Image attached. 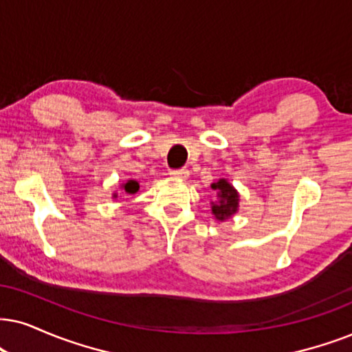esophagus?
Masks as SVG:
<instances>
[{"mask_svg": "<svg viewBox=\"0 0 352 352\" xmlns=\"http://www.w3.org/2000/svg\"><path fill=\"white\" fill-rule=\"evenodd\" d=\"M170 175L177 177V179L186 180V179H188L190 172H188V168H173V170H170Z\"/></svg>", "mask_w": 352, "mask_h": 352, "instance_id": "obj_1", "label": "esophagus"}]
</instances>
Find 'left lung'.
Segmentation results:
<instances>
[{"label": "left lung", "mask_w": 352, "mask_h": 352, "mask_svg": "<svg viewBox=\"0 0 352 352\" xmlns=\"http://www.w3.org/2000/svg\"><path fill=\"white\" fill-rule=\"evenodd\" d=\"M211 186L212 190H217V197H219V203H212V214L219 221L229 219L239 208L237 191L226 180H219L217 184H212Z\"/></svg>", "instance_id": "8db88e82"}]
</instances>
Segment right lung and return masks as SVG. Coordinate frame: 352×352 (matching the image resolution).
Returning <instances> with one entry per match:
<instances>
[{
  "label": "right lung",
  "mask_w": 352,
  "mask_h": 352,
  "mask_svg": "<svg viewBox=\"0 0 352 352\" xmlns=\"http://www.w3.org/2000/svg\"><path fill=\"white\" fill-rule=\"evenodd\" d=\"M122 186H123V191H124V193H128V195L136 193V191L140 190V184H138L136 180H128L126 184L122 185ZM115 197H117V195H115Z\"/></svg>",
  "instance_id": "1"
}]
</instances>
